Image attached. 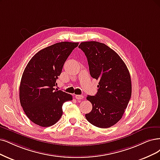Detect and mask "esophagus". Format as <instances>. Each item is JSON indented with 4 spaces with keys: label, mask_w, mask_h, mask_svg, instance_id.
Listing matches in <instances>:
<instances>
[{
    "label": "esophagus",
    "mask_w": 160,
    "mask_h": 160,
    "mask_svg": "<svg viewBox=\"0 0 160 160\" xmlns=\"http://www.w3.org/2000/svg\"><path fill=\"white\" fill-rule=\"evenodd\" d=\"M75 98H76V99L80 100V99H83L84 96H82V95H76V96H75Z\"/></svg>",
    "instance_id": "1"
}]
</instances>
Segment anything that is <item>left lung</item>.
<instances>
[{
    "label": "left lung",
    "instance_id": "left-lung-1",
    "mask_svg": "<svg viewBox=\"0 0 160 160\" xmlns=\"http://www.w3.org/2000/svg\"><path fill=\"white\" fill-rule=\"evenodd\" d=\"M78 47L87 57L91 76L99 80L95 96L86 98L92 110L85 117L97 127H111L121 119L131 97L129 71L119 55L104 43L86 41Z\"/></svg>",
    "mask_w": 160,
    "mask_h": 160
}]
</instances>
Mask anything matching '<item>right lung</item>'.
Listing matches in <instances>:
<instances>
[{"label":"right lung","mask_w":160,"mask_h":160,"mask_svg":"<svg viewBox=\"0 0 160 160\" xmlns=\"http://www.w3.org/2000/svg\"><path fill=\"white\" fill-rule=\"evenodd\" d=\"M78 43H57L39 51L28 63L20 85V101L29 119L36 125L47 127L60 119L62 105L72 96L55 90L56 80L63 65Z\"/></svg>","instance_id":"add662e5"}]
</instances>
